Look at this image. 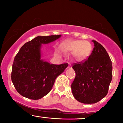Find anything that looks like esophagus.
<instances>
[{
	"instance_id": "esophagus-1",
	"label": "esophagus",
	"mask_w": 123,
	"mask_h": 123,
	"mask_svg": "<svg viewBox=\"0 0 123 123\" xmlns=\"http://www.w3.org/2000/svg\"><path fill=\"white\" fill-rule=\"evenodd\" d=\"M72 66H71V64H70V63H69V66H68V68H71Z\"/></svg>"
}]
</instances>
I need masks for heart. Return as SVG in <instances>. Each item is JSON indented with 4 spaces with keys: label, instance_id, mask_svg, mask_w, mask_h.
<instances>
[{
    "label": "heart",
    "instance_id": "heart-1",
    "mask_svg": "<svg viewBox=\"0 0 123 123\" xmlns=\"http://www.w3.org/2000/svg\"><path fill=\"white\" fill-rule=\"evenodd\" d=\"M61 49L65 53H74L77 59L82 60L89 55L91 47L90 44L86 41L69 40L63 42Z\"/></svg>",
    "mask_w": 123,
    "mask_h": 123
}]
</instances>
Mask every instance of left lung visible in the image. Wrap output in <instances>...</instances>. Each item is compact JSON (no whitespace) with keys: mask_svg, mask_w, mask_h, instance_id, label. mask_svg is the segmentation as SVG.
Masks as SVG:
<instances>
[{"mask_svg":"<svg viewBox=\"0 0 123 123\" xmlns=\"http://www.w3.org/2000/svg\"><path fill=\"white\" fill-rule=\"evenodd\" d=\"M91 54L86 60L73 63L76 76L72 83L73 97L83 104H95L108 92L112 79V64L108 53L95 40Z\"/></svg>","mask_w":123,"mask_h":123,"instance_id":"8db88e82","label":"left lung"}]
</instances>
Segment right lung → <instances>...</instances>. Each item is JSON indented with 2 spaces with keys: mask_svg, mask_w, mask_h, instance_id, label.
Returning a JSON list of instances; mask_svg holds the SVG:
<instances>
[{
  "mask_svg": "<svg viewBox=\"0 0 123 123\" xmlns=\"http://www.w3.org/2000/svg\"><path fill=\"white\" fill-rule=\"evenodd\" d=\"M60 35L37 36L26 42L17 54L12 66L13 85L23 97L39 99L51 91L58 76L68 66V63L50 64L41 60L42 44L57 40Z\"/></svg>",
  "mask_w": 123,
  "mask_h": 123,
  "instance_id": "obj_1",
  "label": "right lung"
}]
</instances>
